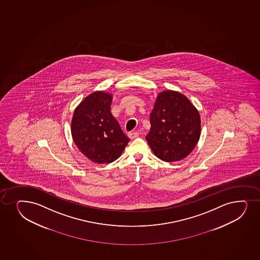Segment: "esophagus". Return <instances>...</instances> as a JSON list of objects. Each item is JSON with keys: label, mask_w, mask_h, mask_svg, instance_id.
Here are the masks:
<instances>
[{"label": "esophagus", "mask_w": 260, "mask_h": 260, "mask_svg": "<svg viewBox=\"0 0 260 260\" xmlns=\"http://www.w3.org/2000/svg\"><path fill=\"white\" fill-rule=\"evenodd\" d=\"M139 136V134H138L137 132H132V133H129L128 137L131 139V140H134V139H136V138Z\"/></svg>", "instance_id": "34e87169"}]
</instances>
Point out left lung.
I'll list each match as a JSON object with an SVG mask.
<instances>
[{
	"mask_svg": "<svg viewBox=\"0 0 260 260\" xmlns=\"http://www.w3.org/2000/svg\"><path fill=\"white\" fill-rule=\"evenodd\" d=\"M150 122L151 129L146 140L153 153L163 161L185 158L200 140V114L179 92L167 90L158 94Z\"/></svg>",
	"mask_w": 260,
	"mask_h": 260,
	"instance_id": "1",
	"label": "left lung"
}]
</instances>
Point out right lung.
<instances>
[{"mask_svg":"<svg viewBox=\"0 0 260 260\" xmlns=\"http://www.w3.org/2000/svg\"><path fill=\"white\" fill-rule=\"evenodd\" d=\"M113 95L91 93L75 108L71 133L75 145L91 161L108 164L121 155L130 140L112 114Z\"/></svg>","mask_w":260,"mask_h":260,"instance_id":"1","label":"right lung"}]
</instances>
